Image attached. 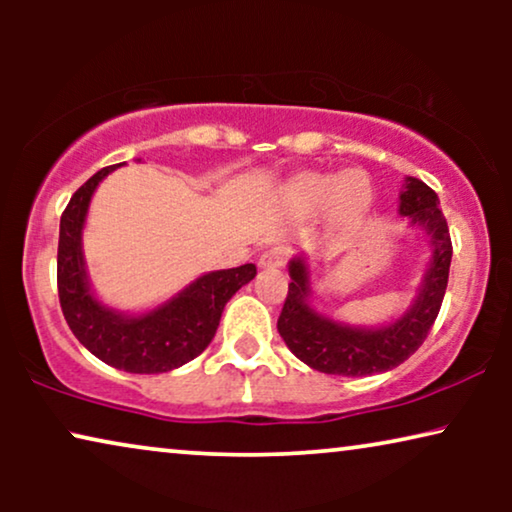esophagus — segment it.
<instances>
[{"instance_id": "34e87169", "label": "esophagus", "mask_w": 512, "mask_h": 512, "mask_svg": "<svg viewBox=\"0 0 512 512\" xmlns=\"http://www.w3.org/2000/svg\"><path fill=\"white\" fill-rule=\"evenodd\" d=\"M286 256H289V251L284 247H270L268 251H263L261 258H258V265H261L263 270H272V268H282L286 263Z\"/></svg>"}]
</instances>
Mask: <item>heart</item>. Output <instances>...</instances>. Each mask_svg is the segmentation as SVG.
Here are the masks:
<instances>
[{"instance_id": "heart-1", "label": "heart", "mask_w": 512, "mask_h": 512, "mask_svg": "<svg viewBox=\"0 0 512 512\" xmlns=\"http://www.w3.org/2000/svg\"><path fill=\"white\" fill-rule=\"evenodd\" d=\"M286 200L293 209L303 214L319 212L328 205L331 216L338 221H354L366 212L373 200V186L366 172L347 170L333 172H305L286 186Z\"/></svg>"}]
</instances>
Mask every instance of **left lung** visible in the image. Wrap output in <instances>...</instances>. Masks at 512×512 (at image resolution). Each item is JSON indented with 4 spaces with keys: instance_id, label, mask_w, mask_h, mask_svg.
<instances>
[{
    "instance_id": "1",
    "label": "left lung",
    "mask_w": 512,
    "mask_h": 512,
    "mask_svg": "<svg viewBox=\"0 0 512 512\" xmlns=\"http://www.w3.org/2000/svg\"><path fill=\"white\" fill-rule=\"evenodd\" d=\"M398 212L410 221V226L424 230L433 251L415 303L387 326H349L319 314L310 305L312 286L307 261L303 256L291 258V284L277 319V331L286 347L319 373L342 377L387 373L422 347L438 317L452 261L450 228L443 209L438 207V195L424 181L408 177Z\"/></svg>"
}]
</instances>
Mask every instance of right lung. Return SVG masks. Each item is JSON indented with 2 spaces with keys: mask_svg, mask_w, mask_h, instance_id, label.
<instances>
[{
  "mask_svg": "<svg viewBox=\"0 0 512 512\" xmlns=\"http://www.w3.org/2000/svg\"><path fill=\"white\" fill-rule=\"evenodd\" d=\"M118 165L102 167L72 195L60 219L58 296L76 340L111 368L125 373H167L193 361L212 342L230 298L256 277V265L207 272L167 303L144 314L102 305L90 289L81 235L95 188Z\"/></svg>",
  "mask_w": 512,
  "mask_h": 512,
  "instance_id": "right-lung-1",
  "label": "right lung"
}]
</instances>
